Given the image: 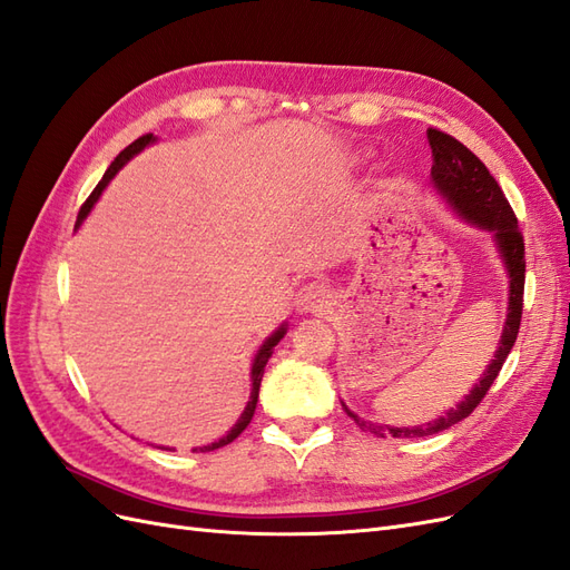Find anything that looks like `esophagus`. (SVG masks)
<instances>
[{
    "label": "esophagus",
    "mask_w": 570,
    "mask_h": 570,
    "mask_svg": "<svg viewBox=\"0 0 570 570\" xmlns=\"http://www.w3.org/2000/svg\"><path fill=\"white\" fill-rule=\"evenodd\" d=\"M295 306L299 314H323L327 306H331V297H327V292L323 285L318 283H308L297 292V299Z\"/></svg>",
    "instance_id": "esophagus-1"
}]
</instances>
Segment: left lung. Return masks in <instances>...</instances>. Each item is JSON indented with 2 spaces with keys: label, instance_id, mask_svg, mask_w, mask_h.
I'll use <instances>...</instances> for the list:
<instances>
[{
  "label": "left lung",
  "instance_id": "obj_1",
  "mask_svg": "<svg viewBox=\"0 0 570 570\" xmlns=\"http://www.w3.org/2000/svg\"><path fill=\"white\" fill-rule=\"evenodd\" d=\"M430 147H433V170H430V183L440 195V199L450 206V209L469 226L490 233L499 262L504 266V273L509 278V302H507V321L502 327V337L494 350V356L490 358L488 368L482 371L480 381L471 387V392L463 396L456 406H452L444 416L428 421L423 425H409V428H394L361 419L347 404L342 402V409L347 411V416L354 419V423L373 433L377 438H425L442 433V430L452 428L454 423L471 416L473 409L482 402V396L488 394L490 385L497 381L499 371H502L504 361L513 347L515 335H519L521 314H523V285H525V247L523 237L519 233V220H515L511 206L502 193V187L490 176L475 154L463 147L452 135L442 130L430 128L428 130Z\"/></svg>",
  "mask_w": 570,
  "mask_h": 570
}]
</instances>
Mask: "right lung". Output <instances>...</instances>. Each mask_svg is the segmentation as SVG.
I'll list each match as a JSON object with an SVG mask.
<instances>
[{
  "mask_svg": "<svg viewBox=\"0 0 570 570\" xmlns=\"http://www.w3.org/2000/svg\"><path fill=\"white\" fill-rule=\"evenodd\" d=\"M157 142V137L154 135H142L140 140H135L132 145H128L124 151L118 154V157L114 159V164L107 168V174H105V178L99 180V185L95 187V193L90 195V199L82 204V209H80V214H78V220H76V230L80 228V223L90 216V212H92V206L99 202V197H101V193H105L107 189V185L114 180V176L118 174L120 168H124L132 157H137V154H140L145 147H149V145H154ZM287 335V321L285 323H281V327L278 331H273L266 340H264V344L262 347L256 350V354H254V361H252V392H249V402H247V406H245V411L239 413V419H237V423L228 430L226 435L223 438H218L216 442H212V444H204V446H195L193 452H214V450H218V446H226V444H230L239 433H243V430L249 425V421H252V416H254V409H256V402H258V387H262V377H264V368H266V364H268V358L273 356V350H275V344H278L283 337ZM159 450H168L170 452V446H159Z\"/></svg>",
  "mask_w": 570,
  "mask_h": 570,
  "instance_id": "add662e5",
  "label": "right lung"
}]
</instances>
